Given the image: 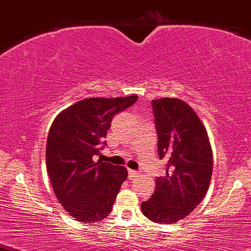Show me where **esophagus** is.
I'll list each match as a JSON object with an SVG mask.
<instances>
[{"label":"esophagus","instance_id":"1","mask_svg":"<svg viewBox=\"0 0 251 251\" xmlns=\"http://www.w3.org/2000/svg\"><path fill=\"white\" fill-rule=\"evenodd\" d=\"M140 174H139V171H135V170H128V178L129 179H134L135 177H138Z\"/></svg>","mask_w":251,"mask_h":251}]
</instances>
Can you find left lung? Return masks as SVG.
Returning a JSON list of instances; mask_svg holds the SVG:
<instances>
[{
  "label": "left lung",
  "mask_w": 251,
  "mask_h": 251,
  "mask_svg": "<svg viewBox=\"0 0 251 251\" xmlns=\"http://www.w3.org/2000/svg\"><path fill=\"white\" fill-rule=\"evenodd\" d=\"M160 158L166 157V176L155 180L154 195L141 204L145 217L157 224L178 223L195 210L210 186L213 154L204 124L179 98L154 100Z\"/></svg>",
  "instance_id": "1"
}]
</instances>
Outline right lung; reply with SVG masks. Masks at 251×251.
Listing matches in <instances>:
<instances>
[{
  "instance_id": "add662e5",
  "label": "right lung",
  "mask_w": 251,
  "mask_h": 251,
  "mask_svg": "<svg viewBox=\"0 0 251 251\" xmlns=\"http://www.w3.org/2000/svg\"><path fill=\"white\" fill-rule=\"evenodd\" d=\"M136 100V95L85 98L62 110L50 126L47 174L60 204L80 223L95 224L106 218L127 178L125 167L95 162L93 156L100 154L113 117Z\"/></svg>"
}]
</instances>
